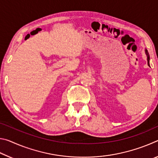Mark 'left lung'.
<instances>
[{
    "instance_id": "obj_1",
    "label": "left lung",
    "mask_w": 158,
    "mask_h": 158,
    "mask_svg": "<svg viewBox=\"0 0 158 158\" xmlns=\"http://www.w3.org/2000/svg\"><path fill=\"white\" fill-rule=\"evenodd\" d=\"M145 52H146V54L147 56V60H148V65L150 66V64H149V60H150V56H149V54H148V52L147 49L145 50Z\"/></svg>"
}]
</instances>
